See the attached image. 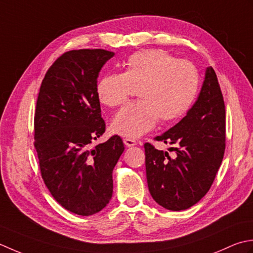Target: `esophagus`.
<instances>
[{
  "instance_id": "34e87169",
  "label": "esophagus",
  "mask_w": 253,
  "mask_h": 253,
  "mask_svg": "<svg viewBox=\"0 0 253 253\" xmlns=\"http://www.w3.org/2000/svg\"><path fill=\"white\" fill-rule=\"evenodd\" d=\"M123 142H125V144H126V145L127 147H131V146L136 145V141L134 140V138L126 137V138H123Z\"/></svg>"
}]
</instances>
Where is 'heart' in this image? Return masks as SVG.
Listing matches in <instances>:
<instances>
[{"mask_svg":"<svg viewBox=\"0 0 253 253\" xmlns=\"http://www.w3.org/2000/svg\"><path fill=\"white\" fill-rule=\"evenodd\" d=\"M133 88L141 100L128 104L112 120V131L126 137H140L158 120L163 125L179 120L197 98L200 74L197 66L177 60L163 50H143L127 59L123 73L101 77L97 96L102 105L118 108L126 104Z\"/></svg>","mask_w":253,"mask_h":253,"instance_id":"b5f03b06","label":"heart"}]
</instances>
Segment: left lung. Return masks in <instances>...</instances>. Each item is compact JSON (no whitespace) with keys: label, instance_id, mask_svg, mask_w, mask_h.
<instances>
[{"label":"left lung","instance_id":"1","mask_svg":"<svg viewBox=\"0 0 253 253\" xmlns=\"http://www.w3.org/2000/svg\"><path fill=\"white\" fill-rule=\"evenodd\" d=\"M225 104L213 68L206 70L198 100L183 119L154 140L172 144L174 158L144 144L148 190L156 202L171 211L191 208L208 193L226 147Z\"/></svg>","mask_w":253,"mask_h":253}]
</instances>
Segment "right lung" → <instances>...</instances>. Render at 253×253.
<instances>
[{
    "label": "right lung",
    "mask_w": 253,
    "mask_h": 253,
    "mask_svg": "<svg viewBox=\"0 0 253 253\" xmlns=\"http://www.w3.org/2000/svg\"><path fill=\"white\" fill-rule=\"evenodd\" d=\"M113 52L80 49L64 52L41 83L34 119V146L44 184L70 212L89 216L112 197V170L125 151L112 135L92 142L106 131L97 96V77Z\"/></svg>",
    "instance_id": "obj_1"
}]
</instances>
